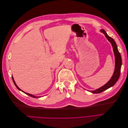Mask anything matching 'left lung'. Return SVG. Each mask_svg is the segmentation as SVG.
<instances>
[{"instance_id": "left-lung-1", "label": "left lung", "mask_w": 128, "mask_h": 128, "mask_svg": "<svg viewBox=\"0 0 128 128\" xmlns=\"http://www.w3.org/2000/svg\"><path fill=\"white\" fill-rule=\"evenodd\" d=\"M100 32H102L104 34V36H105V37L108 40V41L110 42L112 45V47H113V51H114V56H115V69H114L113 75L111 77V78L110 80L102 86L99 88L98 89H96L95 90L91 91L90 92L93 93V94H99V93H101L104 91L106 90L107 89L110 88V87L113 86L116 83L118 80L119 78L120 72H121V68L122 66L121 56L118 51V47H117V45L116 44L115 42L114 41V40L113 39V38H111L108 35L105 31H104V29L100 30Z\"/></svg>"}]
</instances>
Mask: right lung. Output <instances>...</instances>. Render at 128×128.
Listing matches in <instances>:
<instances>
[{"label":"right lung","instance_id":"add662e5","mask_svg":"<svg viewBox=\"0 0 128 128\" xmlns=\"http://www.w3.org/2000/svg\"><path fill=\"white\" fill-rule=\"evenodd\" d=\"M12 80H13V82H14V84H15V86H16L19 90L20 91H22V92H23L24 93V94H27V95H28V96H32V98H40V97L41 96H34V95H32V94H28V93H26V92H25L24 91H22L21 89H20V88H19L18 86L16 85V84L15 83V80H14V78H13V77L12 76Z\"/></svg>","mask_w":128,"mask_h":128}]
</instances>
